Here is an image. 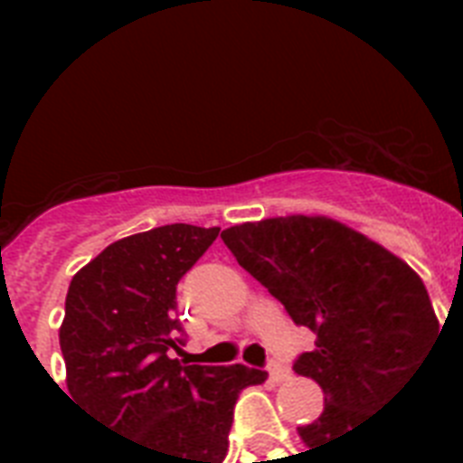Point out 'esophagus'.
<instances>
[{
    "mask_svg": "<svg viewBox=\"0 0 463 463\" xmlns=\"http://www.w3.org/2000/svg\"><path fill=\"white\" fill-rule=\"evenodd\" d=\"M286 377H288V367L279 365V363H271V365H269V380L274 382V384H281Z\"/></svg>",
    "mask_w": 463,
    "mask_h": 463,
    "instance_id": "obj_1",
    "label": "esophagus"
}]
</instances>
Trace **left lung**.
I'll list each match as a JSON object with an SVG mask.
<instances>
[{
	"mask_svg": "<svg viewBox=\"0 0 463 463\" xmlns=\"http://www.w3.org/2000/svg\"><path fill=\"white\" fill-rule=\"evenodd\" d=\"M221 238L293 322L315 331V348L293 365L324 392L322 416L298 428L309 449L358 430L387 406L439 334L420 276L334 218H264L225 228Z\"/></svg>",
	"mask_w": 463,
	"mask_h": 463,
	"instance_id": "1",
	"label": "left lung"
}]
</instances>
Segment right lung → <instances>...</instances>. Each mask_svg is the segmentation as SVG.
Masks as SVG:
<instances>
[{"mask_svg": "<svg viewBox=\"0 0 463 463\" xmlns=\"http://www.w3.org/2000/svg\"><path fill=\"white\" fill-rule=\"evenodd\" d=\"M221 228L173 223L112 242L69 283L60 348L76 406L156 463H221L240 392L267 373L182 365L177 283Z\"/></svg>", "mask_w": 463, "mask_h": 463, "instance_id": "add662e5", "label": "right lung"}]
</instances>
